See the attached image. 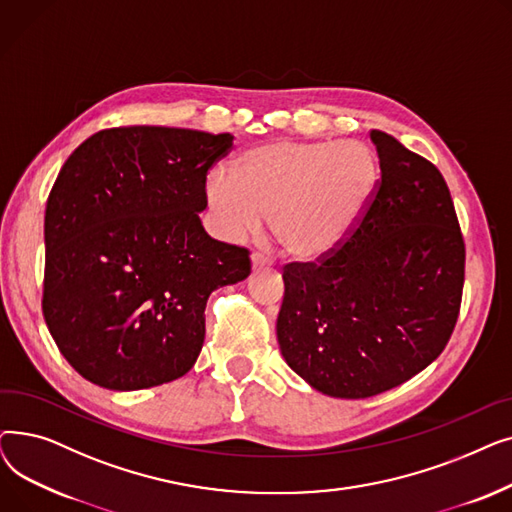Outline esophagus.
Here are the masks:
<instances>
[{
	"label": "esophagus",
	"mask_w": 512,
	"mask_h": 512,
	"mask_svg": "<svg viewBox=\"0 0 512 512\" xmlns=\"http://www.w3.org/2000/svg\"><path fill=\"white\" fill-rule=\"evenodd\" d=\"M267 265H270V259H267L263 253H253V255H251V267H253V272L263 270V267H267Z\"/></svg>",
	"instance_id": "1"
}]
</instances>
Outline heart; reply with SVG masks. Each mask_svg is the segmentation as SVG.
Here are the masks:
<instances>
[{"label": "heart", "instance_id": "b5f03b06", "mask_svg": "<svg viewBox=\"0 0 512 512\" xmlns=\"http://www.w3.org/2000/svg\"><path fill=\"white\" fill-rule=\"evenodd\" d=\"M380 182V159L361 141H270L218 168L205 203L220 236L240 240L272 218L282 251L297 261L332 255L355 232Z\"/></svg>", "mask_w": 512, "mask_h": 512}]
</instances>
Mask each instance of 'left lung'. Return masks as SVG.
<instances>
[{
  "label": "left lung",
  "instance_id": "8db88e82",
  "mask_svg": "<svg viewBox=\"0 0 512 512\" xmlns=\"http://www.w3.org/2000/svg\"><path fill=\"white\" fill-rule=\"evenodd\" d=\"M371 141L382 182L359 228L319 265L290 263L282 276V357L334 398L382 394L438 359L465 282V242L440 170L382 130Z\"/></svg>",
  "mask_w": 512,
  "mask_h": 512
}]
</instances>
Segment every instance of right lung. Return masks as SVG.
Here are the masks:
<instances>
[{
    "mask_svg": "<svg viewBox=\"0 0 512 512\" xmlns=\"http://www.w3.org/2000/svg\"><path fill=\"white\" fill-rule=\"evenodd\" d=\"M234 137L193 128L95 132L66 159L45 209L43 315L91 384L174 382L205 340L209 294L251 274L249 251L213 240L205 176Z\"/></svg>",
    "mask_w": 512,
    "mask_h": 512,
    "instance_id": "add662e5",
    "label": "right lung"
}]
</instances>
